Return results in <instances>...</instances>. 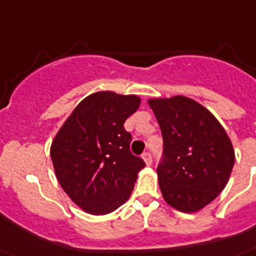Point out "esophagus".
Instances as JSON below:
<instances>
[{"label":"esophagus","instance_id":"34e87169","mask_svg":"<svg viewBox=\"0 0 256 256\" xmlns=\"http://www.w3.org/2000/svg\"><path fill=\"white\" fill-rule=\"evenodd\" d=\"M142 158L146 161V164L147 165L152 164V154H150V152H143V154H142Z\"/></svg>","mask_w":256,"mask_h":256}]
</instances>
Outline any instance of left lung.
Wrapping results in <instances>:
<instances>
[{"instance_id":"1","label":"left lung","mask_w":256,"mask_h":256,"mask_svg":"<svg viewBox=\"0 0 256 256\" xmlns=\"http://www.w3.org/2000/svg\"><path fill=\"white\" fill-rule=\"evenodd\" d=\"M162 135L158 165L165 202L182 212H196L220 194L234 165L230 139L211 112L184 96L152 98Z\"/></svg>"}]
</instances>
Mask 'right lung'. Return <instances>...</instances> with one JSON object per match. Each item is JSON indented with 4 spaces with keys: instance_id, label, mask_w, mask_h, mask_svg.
I'll list each match as a JSON object with an SVG mask.
<instances>
[{
    "instance_id": "1",
    "label": "right lung",
    "mask_w": 256,
    "mask_h": 256,
    "mask_svg": "<svg viewBox=\"0 0 256 256\" xmlns=\"http://www.w3.org/2000/svg\"><path fill=\"white\" fill-rule=\"evenodd\" d=\"M138 96L102 91L82 100L52 143L56 176L75 204L106 214L128 200L143 158L130 151L124 121L139 108Z\"/></svg>"
}]
</instances>
